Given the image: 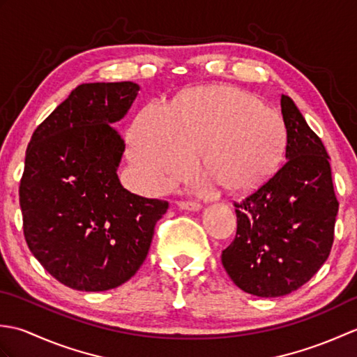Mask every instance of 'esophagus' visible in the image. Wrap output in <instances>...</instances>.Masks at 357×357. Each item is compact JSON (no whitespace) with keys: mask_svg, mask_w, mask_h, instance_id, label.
<instances>
[{"mask_svg":"<svg viewBox=\"0 0 357 357\" xmlns=\"http://www.w3.org/2000/svg\"><path fill=\"white\" fill-rule=\"evenodd\" d=\"M178 207L181 210H188V211H199L202 208L201 204L198 202H192V201H179Z\"/></svg>","mask_w":357,"mask_h":357,"instance_id":"esophagus-1","label":"esophagus"}]
</instances>
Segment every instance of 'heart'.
<instances>
[{
    "label": "heart",
    "instance_id": "1",
    "mask_svg": "<svg viewBox=\"0 0 357 357\" xmlns=\"http://www.w3.org/2000/svg\"><path fill=\"white\" fill-rule=\"evenodd\" d=\"M284 121L256 95L231 86L193 89L169 109L147 104L128 133V158L153 190L185 178L199 156L204 173L229 192L262 184L278 169Z\"/></svg>",
    "mask_w": 357,
    "mask_h": 357
}]
</instances>
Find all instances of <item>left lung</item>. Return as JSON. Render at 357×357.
I'll use <instances>...</instances> for the list:
<instances>
[{
	"label": "left lung",
	"instance_id": "1",
	"mask_svg": "<svg viewBox=\"0 0 357 357\" xmlns=\"http://www.w3.org/2000/svg\"><path fill=\"white\" fill-rule=\"evenodd\" d=\"M285 162L256 192L234 204L236 238L222 252L227 275L245 293L285 296L327 261L339 210L330 156L290 96H280Z\"/></svg>",
	"mask_w": 357,
	"mask_h": 357
}]
</instances>
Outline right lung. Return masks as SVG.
<instances>
[{"label": "right lung", "mask_w": 357, "mask_h": 357, "mask_svg": "<svg viewBox=\"0 0 357 357\" xmlns=\"http://www.w3.org/2000/svg\"><path fill=\"white\" fill-rule=\"evenodd\" d=\"M138 92L132 81L81 84L29 142L20 184L26 242L45 271L73 290L127 282L169 208L126 190L118 178L126 144L115 126Z\"/></svg>", "instance_id": "obj_1"}]
</instances>
